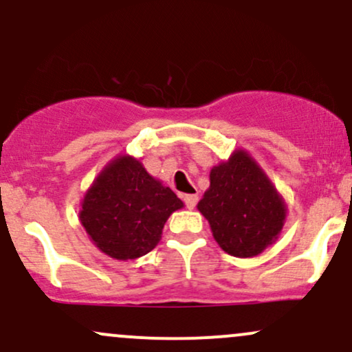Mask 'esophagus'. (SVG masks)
Masks as SVG:
<instances>
[{
	"label": "esophagus",
	"mask_w": 352,
	"mask_h": 352,
	"mask_svg": "<svg viewBox=\"0 0 352 352\" xmlns=\"http://www.w3.org/2000/svg\"><path fill=\"white\" fill-rule=\"evenodd\" d=\"M184 202L187 208H194L197 206V202H199V197H197L195 194H187V195H184Z\"/></svg>",
	"instance_id": "obj_1"
}]
</instances>
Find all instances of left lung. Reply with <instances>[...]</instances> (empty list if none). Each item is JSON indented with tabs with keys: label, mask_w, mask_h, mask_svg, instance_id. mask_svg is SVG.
I'll list each match as a JSON object with an SVG mask.
<instances>
[{
	"label": "left lung",
	"mask_w": 352,
	"mask_h": 352,
	"mask_svg": "<svg viewBox=\"0 0 352 352\" xmlns=\"http://www.w3.org/2000/svg\"><path fill=\"white\" fill-rule=\"evenodd\" d=\"M197 208L217 244L234 257L258 256L283 230L285 202L245 150L210 170V187Z\"/></svg>",
	"instance_id": "left-lung-1"
}]
</instances>
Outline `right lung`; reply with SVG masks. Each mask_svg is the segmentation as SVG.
Wrapping results in <instances>:
<instances>
[{"mask_svg": "<svg viewBox=\"0 0 352 352\" xmlns=\"http://www.w3.org/2000/svg\"><path fill=\"white\" fill-rule=\"evenodd\" d=\"M182 207V200L153 179L140 160L120 155L85 194L80 222L103 254L129 261L155 249L167 219Z\"/></svg>", "mask_w": 352, "mask_h": 352, "instance_id": "add662e5", "label": "right lung"}]
</instances>
